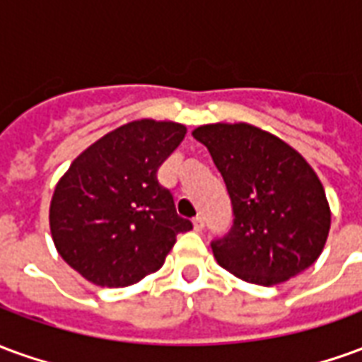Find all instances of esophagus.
<instances>
[{
	"instance_id": "34e87169",
	"label": "esophagus",
	"mask_w": 362,
	"mask_h": 362,
	"mask_svg": "<svg viewBox=\"0 0 362 362\" xmlns=\"http://www.w3.org/2000/svg\"><path fill=\"white\" fill-rule=\"evenodd\" d=\"M204 227H205L204 217H196V219H194V228H196V230H204Z\"/></svg>"
}]
</instances>
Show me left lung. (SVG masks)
Masks as SVG:
<instances>
[{"mask_svg": "<svg viewBox=\"0 0 362 362\" xmlns=\"http://www.w3.org/2000/svg\"><path fill=\"white\" fill-rule=\"evenodd\" d=\"M192 135L211 153L235 213L228 235L211 243L221 266L264 287L310 267L324 250L332 213L303 155L250 124H209Z\"/></svg>", "mask_w": 362, "mask_h": 362, "instance_id": "8db88e82", "label": "left lung"}]
</instances>
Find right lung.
Wrapping results in <instances>:
<instances>
[{"mask_svg":"<svg viewBox=\"0 0 362 362\" xmlns=\"http://www.w3.org/2000/svg\"><path fill=\"white\" fill-rule=\"evenodd\" d=\"M186 135L176 122L135 119L75 158L50 204L59 256L100 287H127L157 272L178 233L192 228L157 180Z\"/></svg>","mask_w":362,"mask_h":362,"instance_id":"right-lung-1","label":"right lung"}]
</instances>
